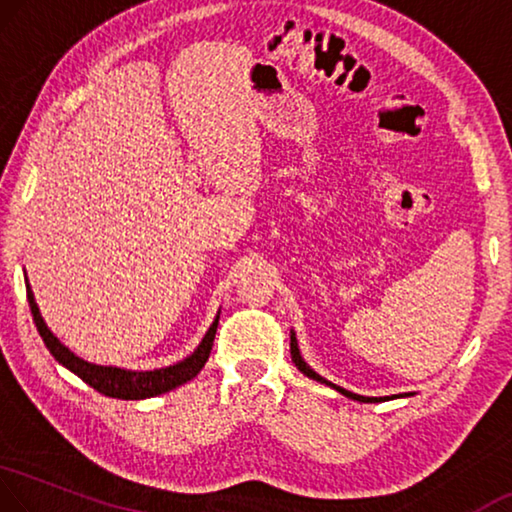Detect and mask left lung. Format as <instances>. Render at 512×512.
<instances>
[{"label":"left lung","instance_id":"1","mask_svg":"<svg viewBox=\"0 0 512 512\" xmlns=\"http://www.w3.org/2000/svg\"><path fill=\"white\" fill-rule=\"evenodd\" d=\"M290 357H293L295 366L300 368V371H302L306 377H311V380H316V382H320V384H327V387H332V389H336L338 393H343L345 398L359 400V403H371V400H380V398H368V396H359V393H352V391H348V389L338 387V384H334V382L325 380V377H322V375H318L316 371H313V368H311L309 364H306L304 357H302V352H300V345H297V336H295L293 329H290ZM403 396H412V393H398V396H387V398H403Z\"/></svg>","mask_w":512,"mask_h":512}]
</instances>
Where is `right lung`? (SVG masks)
<instances>
[{
    "label": "right lung",
    "instance_id": "1",
    "mask_svg": "<svg viewBox=\"0 0 512 512\" xmlns=\"http://www.w3.org/2000/svg\"><path fill=\"white\" fill-rule=\"evenodd\" d=\"M25 286H27V302H29L31 316H34L36 329L43 338L45 348L50 350V355L57 359L61 366L68 368L70 373H75L80 380L89 384V387L102 393V396L121 398V400H144V398L160 396V393L176 389L180 384L190 382L192 377L199 375V371L206 366V361L210 357L212 341H215V332L219 325V313L215 316V320H212L206 336L201 338V343L196 345L192 355H187L183 361H176V364L171 366L153 368V371H130V368H119V366L91 364V361L77 357L73 350L66 348V345L52 334V329L45 325L41 311H38V304L34 300V293H31L27 274H25Z\"/></svg>",
    "mask_w": 512,
    "mask_h": 512
}]
</instances>
